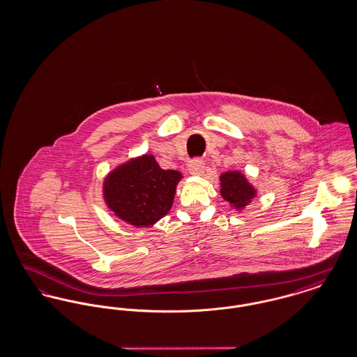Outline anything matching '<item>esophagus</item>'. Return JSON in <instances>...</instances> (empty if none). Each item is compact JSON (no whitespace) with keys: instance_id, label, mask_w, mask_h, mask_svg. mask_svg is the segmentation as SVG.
<instances>
[{"instance_id":"obj_1","label":"esophagus","mask_w":357,"mask_h":357,"mask_svg":"<svg viewBox=\"0 0 357 357\" xmlns=\"http://www.w3.org/2000/svg\"><path fill=\"white\" fill-rule=\"evenodd\" d=\"M188 171L192 175H202L204 171V163L202 159H192L188 165Z\"/></svg>"}]
</instances>
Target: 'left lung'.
I'll return each mask as SVG.
<instances>
[{
	"label": "left lung",
	"instance_id": "left-lung-1",
	"mask_svg": "<svg viewBox=\"0 0 357 357\" xmlns=\"http://www.w3.org/2000/svg\"><path fill=\"white\" fill-rule=\"evenodd\" d=\"M220 179L222 198L238 210L248 206L255 198V187L246 181L245 175L239 171H227L222 174Z\"/></svg>",
	"mask_w": 357,
	"mask_h": 357
}]
</instances>
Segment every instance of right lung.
<instances>
[{"label":"right lung","instance_id":"right-lung-1","mask_svg":"<svg viewBox=\"0 0 357 357\" xmlns=\"http://www.w3.org/2000/svg\"><path fill=\"white\" fill-rule=\"evenodd\" d=\"M181 179L179 171L163 170L153 155H143L108 174L104 201L121 221L149 227L169 213Z\"/></svg>","mask_w":357,"mask_h":357}]
</instances>
